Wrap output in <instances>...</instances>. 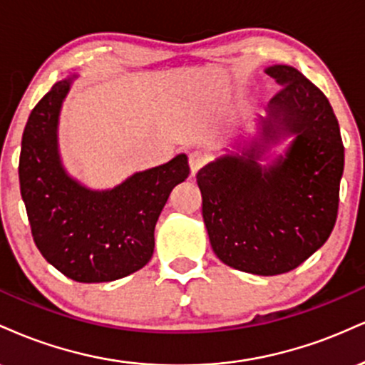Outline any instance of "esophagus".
<instances>
[{
	"instance_id": "obj_1",
	"label": "esophagus",
	"mask_w": 365,
	"mask_h": 365,
	"mask_svg": "<svg viewBox=\"0 0 365 365\" xmlns=\"http://www.w3.org/2000/svg\"><path fill=\"white\" fill-rule=\"evenodd\" d=\"M208 157L207 153L201 152V150H195V152L190 153V167H191V174H196L198 170L207 164Z\"/></svg>"
}]
</instances>
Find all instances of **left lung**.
Segmentation results:
<instances>
[{"label": "left lung", "instance_id": "obj_1", "mask_svg": "<svg viewBox=\"0 0 365 365\" xmlns=\"http://www.w3.org/2000/svg\"><path fill=\"white\" fill-rule=\"evenodd\" d=\"M267 73L282 85L261 119V141L198 170L210 244L225 264L252 275L297 268L328 241L338 215L344 143L327 96L287 64ZM296 138L285 158L257 164L268 144Z\"/></svg>", "mask_w": 365, "mask_h": 365}]
</instances>
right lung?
<instances>
[{
  "label": "right lung",
  "instance_id": "1",
  "mask_svg": "<svg viewBox=\"0 0 365 365\" xmlns=\"http://www.w3.org/2000/svg\"><path fill=\"white\" fill-rule=\"evenodd\" d=\"M73 78L54 83L29 115L20 192L34 242L47 263L75 282L101 284L148 263L158 215L174 186L190 175V165L181 153L107 191H92L71 179L59 158L58 119Z\"/></svg>",
  "mask_w": 365,
  "mask_h": 365
}]
</instances>
